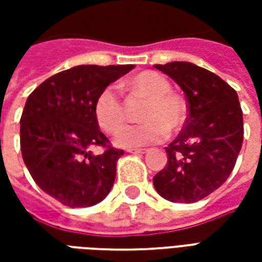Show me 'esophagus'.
<instances>
[{
    "mask_svg": "<svg viewBox=\"0 0 262 262\" xmlns=\"http://www.w3.org/2000/svg\"><path fill=\"white\" fill-rule=\"evenodd\" d=\"M127 151L132 154H144L147 150H146V148H129Z\"/></svg>",
    "mask_w": 262,
    "mask_h": 262,
    "instance_id": "1",
    "label": "esophagus"
}]
</instances>
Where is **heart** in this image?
<instances>
[{
  "instance_id": "heart-1",
  "label": "heart",
  "mask_w": 262,
  "mask_h": 262,
  "mask_svg": "<svg viewBox=\"0 0 262 262\" xmlns=\"http://www.w3.org/2000/svg\"><path fill=\"white\" fill-rule=\"evenodd\" d=\"M127 88L148 99L142 114V125L123 126L114 143L118 147L133 148L156 144L165 140L168 130L180 129L187 118V105L180 95L171 92L170 81L157 71L139 73ZM94 115L99 127L106 133H114L125 120V111L118 90L108 85L98 94L94 102Z\"/></svg>"
}]
</instances>
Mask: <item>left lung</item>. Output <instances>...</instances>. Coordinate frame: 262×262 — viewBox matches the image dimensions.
Instances as JSON below:
<instances>
[{
	"label": "left lung",
	"mask_w": 262,
	"mask_h": 262,
	"mask_svg": "<svg viewBox=\"0 0 262 262\" xmlns=\"http://www.w3.org/2000/svg\"><path fill=\"white\" fill-rule=\"evenodd\" d=\"M154 67L176 81L188 101L185 126L165 147L168 161L153 178L154 188L171 202H198L229 178L242 150L238 97L219 75L193 63Z\"/></svg>",
	"instance_id": "left-lung-1"
}]
</instances>
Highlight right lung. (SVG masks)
<instances>
[{"mask_svg":"<svg viewBox=\"0 0 262 262\" xmlns=\"http://www.w3.org/2000/svg\"><path fill=\"white\" fill-rule=\"evenodd\" d=\"M135 69L75 66L43 81L28 97L20 116V151L33 181L70 208L97 205L111 191L123 150L108 146L94 102L103 88ZM94 145H106L95 156Z\"/></svg>","mask_w":262,"mask_h":262,"instance_id":"obj_1","label":"right lung"}]
</instances>
